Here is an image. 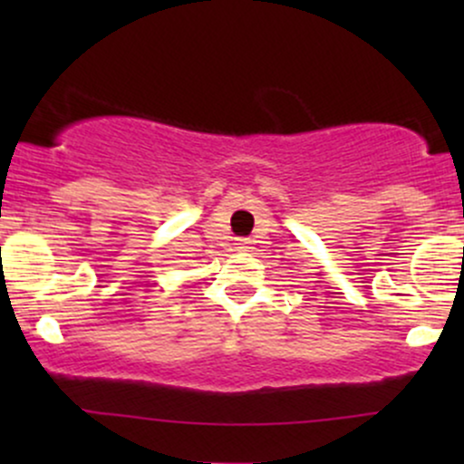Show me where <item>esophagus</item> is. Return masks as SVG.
<instances>
[{"mask_svg": "<svg viewBox=\"0 0 464 464\" xmlns=\"http://www.w3.org/2000/svg\"><path fill=\"white\" fill-rule=\"evenodd\" d=\"M248 244H250L248 239H246V237H242V239H237V244H236V246H237L239 250H246V248H248Z\"/></svg>", "mask_w": 464, "mask_h": 464, "instance_id": "esophagus-1", "label": "esophagus"}]
</instances>
